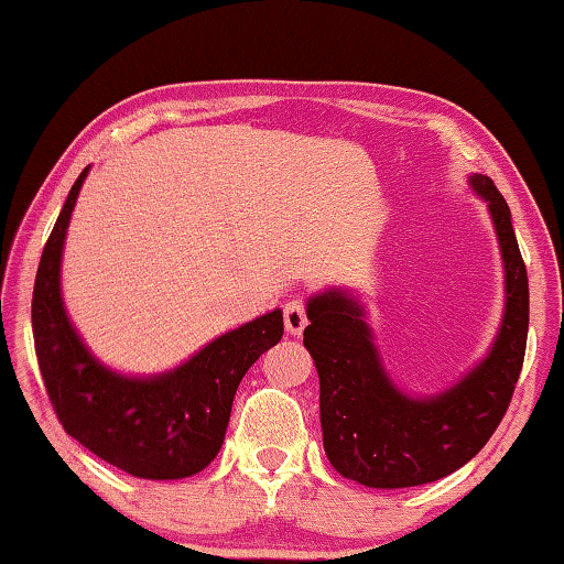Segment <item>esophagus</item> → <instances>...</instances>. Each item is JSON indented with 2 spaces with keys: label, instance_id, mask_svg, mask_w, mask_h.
I'll use <instances>...</instances> for the list:
<instances>
[{
  "label": "esophagus",
  "instance_id": "34e87169",
  "mask_svg": "<svg viewBox=\"0 0 564 564\" xmlns=\"http://www.w3.org/2000/svg\"><path fill=\"white\" fill-rule=\"evenodd\" d=\"M283 322H285V332L293 334V337H301L303 329L307 327L303 297H293V301L283 307Z\"/></svg>",
  "mask_w": 564,
  "mask_h": 564
}]
</instances>
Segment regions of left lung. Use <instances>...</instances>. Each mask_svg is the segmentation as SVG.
I'll return each mask as SVG.
<instances>
[{
	"instance_id": "1",
	"label": "left lung",
	"mask_w": 564,
	"mask_h": 564,
	"mask_svg": "<svg viewBox=\"0 0 564 564\" xmlns=\"http://www.w3.org/2000/svg\"><path fill=\"white\" fill-rule=\"evenodd\" d=\"M467 184L492 218L507 301L487 356L458 382L412 398L382 366L366 307L351 291L327 289L307 301L303 344L319 376L322 441L346 480L376 489L436 482L482 451L511 402L529 337V275L505 196L485 174Z\"/></svg>"
}]
</instances>
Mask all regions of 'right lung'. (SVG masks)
Instances as JSON below:
<instances>
[{
  "label": "right lung",
  "instance_id": "1",
  "mask_svg": "<svg viewBox=\"0 0 564 564\" xmlns=\"http://www.w3.org/2000/svg\"><path fill=\"white\" fill-rule=\"evenodd\" d=\"M87 174L89 166L69 188L35 273L31 325L45 392L67 434L101 460L142 480H182L218 455L239 380L281 341L283 313L220 334L164 373L104 366L69 322L59 289L67 225Z\"/></svg>",
  "mask_w": 564,
  "mask_h": 564
}]
</instances>
